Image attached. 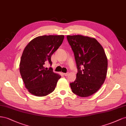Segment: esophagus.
I'll return each mask as SVG.
<instances>
[{
  "label": "esophagus",
  "mask_w": 126,
  "mask_h": 126,
  "mask_svg": "<svg viewBox=\"0 0 126 126\" xmlns=\"http://www.w3.org/2000/svg\"><path fill=\"white\" fill-rule=\"evenodd\" d=\"M63 75H64L65 77H67V75H69V73L67 72V73H63Z\"/></svg>",
  "instance_id": "34e87169"
}]
</instances>
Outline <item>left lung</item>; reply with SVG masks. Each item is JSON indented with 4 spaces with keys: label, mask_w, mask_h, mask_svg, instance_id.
<instances>
[{
    "label": "left lung",
    "mask_w": 126,
    "mask_h": 126,
    "mask_svg": "<svg viewBox=\"0 0 126 126\" xmlns=\"http://www.w3.org/2000/svg\"><path fill=\"white\" fill-rule=\"evenodd\" d=\"M66 37L78 69L76 79L70 83L72 91L81 97L90 96L101 88L106 78L108 60L105 51L94 38L79 35Z\"/></svg>",
    "instance_id": "1"
}]
</instances>
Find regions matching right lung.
Here are the masks:
<instances>
[{
	"instance_id": "1",
	"label": "right lung",
	"mask_w": 126,
	"mask_h": 126,
	"mask_svg": "<svg viewBox=\"0 0 126 126\" xmlns=\"http://www.w3.org/2000/svg\"><path fill=\"white\" fill-rule=\"evenodd\" d=\"M64 35H44L34 38L25 47L19 71L25 87L33 95H47L55 90L61 77L44 65H52L51 56L62 44Z\"/></svg>"
}]
</instances>
